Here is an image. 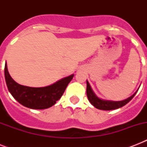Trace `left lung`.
Listing matches in <instances>:
<instances>
[{"mask_svg":"<svg viewBox=\"0 0 147 147\" xmlns=\"http://www.w3.org/2000/svg\"><path fill=\"white\" fill-rule=\"evenodd\" d=\"M86 92H87V97L88 98V100L94 107H96L99 110H105V111H111V110H115L120 107H123L125 105H127L131 99H132L137 91L133 94L132 96L129 97L128 98L123 100H120V101H113V100H102L98 97L96 96L94 94L93 90L91 88V85L87 81V88H86Z\"/></svg>","mask_w":147,"mask_h":147,"instance_id":"8db88e82","label":"left lung"}]
</instances>
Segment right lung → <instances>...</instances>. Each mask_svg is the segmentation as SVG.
<instances>
[{
	"label": "right lung",
	"instance_id": "1",
	"mask_svg": "<svg viewBox=\"0 0 147 147\" xmlns=\"http://www.w3.org/2000/svg\"><path fill=\"white\" fill-rule=\"evenodd\" d=\"M4 76L9 92L20 104L31 109H47L55 105L61 98L74 75L42 88L28 87L17 83L8 72L7 64L4 67Z\"/></svg>",
	"mask_w": 147,
	"mask_h": 147
}]
</instances>
